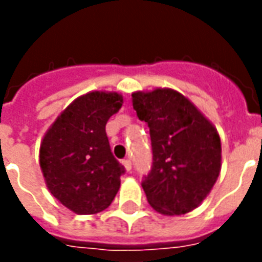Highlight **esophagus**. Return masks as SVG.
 Listing matches in <instances>:
<instances>
[{
  "label": "esophagus",
  "instance_id": "esophagus-1",
  "mask_svg": "<svg viewBox=\"0 0 262 262\" xmlns=\"http://www.w3.org/2000/svg\"><path fill=\"white\" fill-rule=\"evenodd\" d=\"M123 165H125V168L127 171H130L132 170V160H123Z\"/></svg>",
  "mask_w": 262,
  "mask_h": 262
}]
</instances>
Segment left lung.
<instances>
[{"label":"left lung","mask_w":262,"mask_h":262,"mask_svg":"<svg viewBox=\"0 0 262 262\" xmlns=\"http://www.w3.org/2000/svg\"><path fill=\"white\" fill-rule=\"evenodd\" d=\"M132 105L150 129L153 163L142 181L148 203L163 214L191 212L219 177L217 132L187 98L172 90L135 92Z\"/></svg>","instance_id":"8db88e82"}]
</instances>
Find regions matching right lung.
I'll return each mask as SVG.
<instances>
[{
    "mask_svg": "<svg viewBox=\"0 0 262 262\" xmlns=\"http://www.w3.org/2000/svg\"><path fill=\"white\" fill-rule=\"evenodd\" d=\"M123 99L116 92L77 98L56 119L40 146L49 191L78 214L98 213L119 191L125 167L115 159L105 126Z\"/></svg>",
    "mask_w": 262,
    "mask_h": 262,
    "instance_id": "obj_1",
    "label": "right lung"
}]
</instances>
